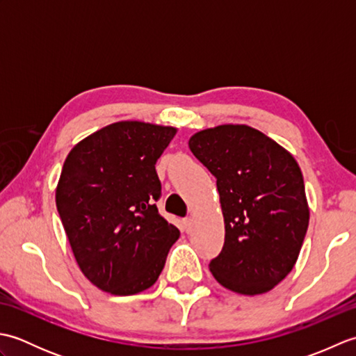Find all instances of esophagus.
Segmentation results:
<instances>
[{
	"label": "esophagus",
	"mask_w": 356,
	"mask_h": 356,
	"mask_svg": "<svg viewBox=\"0 0 356 356\" xmlns=\"http://www.w3.org/2000/svg\"><path fill=\"white\" fill-rule=\"evenodd\" d=\"M182 228H184V231H185V232H191V231H193V228H194V222H193V218H191V217H186V218H184V220H182Z\"/></svg>",
	"instance_id": "34e87169"
}]
</instances>
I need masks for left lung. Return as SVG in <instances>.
Wrapping results in <instances>:
<instances>
[{
	"instance_id": "obj_1",
	"label": "left lung",
	"mask_w": 356,
	"mask_h": 356,
	"mask_svg": "<svg viewBox=\"0 0 356 356\" xmlns=\"http://www.w3.org/2000/svg\"><path fill=\"white\" fill-rule=\"evenodd\" d=\"M193 154L214 174L225 222L222 252L209 270L226 289L260 295L293 269L309 226L305 180L295 157L241 124L193 134Z\"/></svg>"
}]
</instances>
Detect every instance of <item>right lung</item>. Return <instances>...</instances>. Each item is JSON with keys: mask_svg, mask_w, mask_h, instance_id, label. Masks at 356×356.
<instances>
[{"mask_svg": "<svg viewBox=\"0 0 356 356\" xmlns=\"http://www.w3.org/2000/svg\"><path fill=\"white\" fill-rule=\"evenodd\" d=\"M176 127L120 120L67 154L56 208L79 269L101 291L134 295L153 286L180 232L159 214L156 162Z\"/></svg>", "mask_w": 356, "mask_h": 356, "instance_id": "1", "label": "right lung"}]
</instances>
